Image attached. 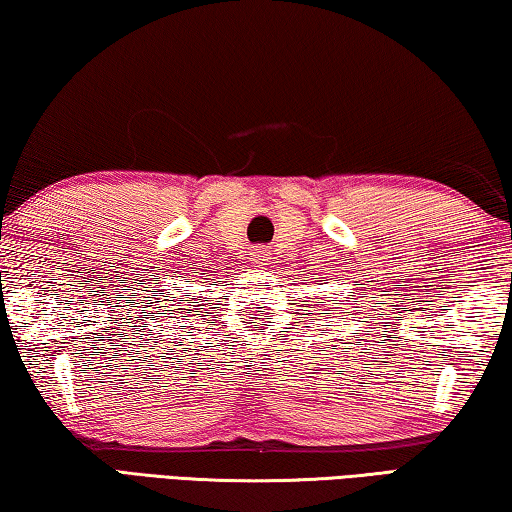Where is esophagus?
I'll return each mask as SVG.
<instances>
[{
    "label": "esophagus",
    "instance_id": "34e87169",
    "mask_svg": "<svg viewBox=\"0 0 512 512\" xmlns=\"http://www.w3.org/2000/svg\"><path fill=\"white\" fill-rule=\"evenodd\" d=\"M251 261H254L256 267H265L270 265V251H267L265 247H256L251 249Z\"/></svg>",
    "mask_w": 512,
    "mask_h": 512
}]
</instances>
